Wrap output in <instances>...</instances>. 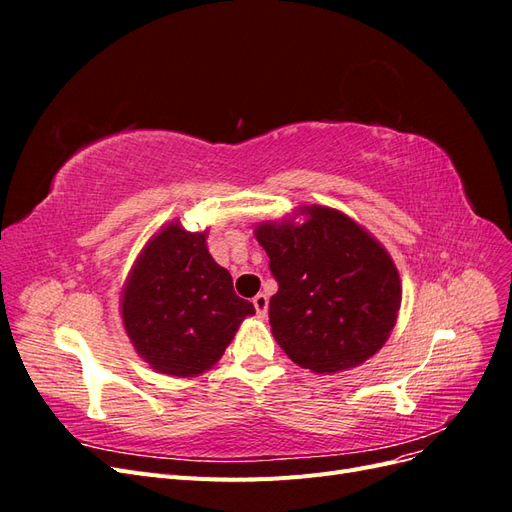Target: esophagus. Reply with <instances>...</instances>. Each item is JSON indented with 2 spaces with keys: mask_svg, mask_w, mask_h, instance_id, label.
Here are the masks:
<instances>
[{
  "mask_svg": "<svg viewBox=\"0 0 512 512\" xmlns=\"http://www.w3.org/2000/svg\"><path fill=\"white\" fill-rule=\"evenodd\" d=\"M252 303H254V307H256V314L258 316H267V309H269V299H267V294H256V297L252 299Z\"/></svg>",
  "mask_w": 512,
  "mask_h": 512,
  "instance_id": "34e87169",
  "label": "esophagus"
}]
</instances>
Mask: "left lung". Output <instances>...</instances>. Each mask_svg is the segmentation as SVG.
<instances>
[{"label": "left lung", "instance_id": "1", "mask_svg": "<svg viewBox=\"0 0 512 512\" xmlns=\"http://www.w3.org/2000/svg\"><path fill=\"white\" fill-rule=\"evenodd\" d=\"M256 226L277 292L269 301L275 342L303 369L337 374L371 359L389 339L401 305L391 254L346 213L307 205Z\"/></svg>", "mask_w": 512, "mask_h": 512}]
</instances>
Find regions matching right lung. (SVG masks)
<instances>
[{"label": "right lung", "instance_id": "1", "mask_svg": "<svg viewBox=\"0 0 512 512\" xmlns=\"http://www.w3.org/2000/svg\"><path fill=\"white\" fill-rule=\"evenodd\" d=\"M256 314L235 294L230 273L207 250V230L179 220L153 235L136 258L121 294V320L151 369L194 378L222 359L245 316Z\"/></svg>", "mask_w": 512, "mask_h": 512}]
</instances>
